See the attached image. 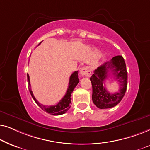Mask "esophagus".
<instances>
[{"mask_svg": "<svg viewBox=\"0 0 150 150\" xmlns=\"http://www.w3.org/2000/svg\"><path fill=\"white\" fill-rule=\"evenodd\" d=\"M91 74V69L88 67H84L80 69V75L81 76L90 77Z\"/></svg>", "mask_w": 150, "mask_h": 150, "instance_id": "34e87169", "label": "esophagus"}]
</instances>
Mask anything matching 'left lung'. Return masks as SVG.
Listing matches in <instances>:
<instances>
[{
  "mask_svg": "<svg viewBox=\"0 0 150 150\" xmlns=\"http://www.w3.org/2000/svg\"><path fill=\"white\" fill-rule=\"evenodd\" d=\"M110 72L120 86L119 92L113 94L110 93L103 86L104 81ZM90 79L93 86L92 99L94 104L100 109L115 107L122 100L127 89V72L123 57L121 55L112 57L110 61L95 70Z\"/></svg>",
  "mask_w": 150,
  "mask_h": 150,
  "instance_id": "obj_1",
  "label": "left lung"
}]
</instances>
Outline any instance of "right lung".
Here are the masks:
<instances>
[{"label": "right lung", "instance_id": "add662e5", "mask_svg": "<svg viewBox=\"0 0 150 150\" xmlns=\"http://www.w3.org/2000/svg\"><path fill=\"white\" fill-rule=\"evenodd\" d=\"M40 42L38 45L41 44ZM27 79H28V85H29V90L30 93L34 99L35 103L43 110L44 111L47 112V113L50 114L52 115H63L67 112L69 110L70 108H71V93H73L74 88L76 87L77 83L79 82V79L78 78V71H75L73 73H72L69 79V88H68L67 93L64 96V97L59 101L57 104L55 105H44L41 103H40L38 101L36 100L35 98L34 95H33V92H32L31 89V84H30V80H29V76L27 74Z\"/></svg>", "mask_w": 150, "mask_h": 150}]
</instances>
